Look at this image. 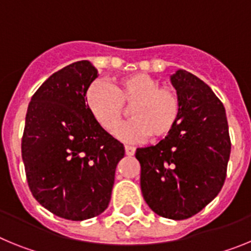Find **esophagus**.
Wrapping results in <instances>:
<instances>
[{"instance_id":"obj_1","label":"esophagus","mask_w":251,"mask_h":251,"mask_svg":"<svg viewBox=\"0 0 251 251\" xmlns=\"http://www.w3.org/2000/svg\"><path fill=\"white\" fill-rule=\"evenodd\" d=\"M124 150H126V154H127V156H133V154L136 153V148L132 147V146H126Z\"/></svg>"}]
</instances>
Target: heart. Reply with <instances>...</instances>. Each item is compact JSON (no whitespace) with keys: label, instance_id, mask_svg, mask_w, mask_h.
<instances>
[{"label":"heart","instance_id":"obj_1","mask_svg":"<svg viewBox=\"0 0 251 251\" xmlns=\"http://www.w3.org/2000/svg\"><path fill=\"white\" fill-rule=\"evenodd\" d=\"M86 105L93 118L105 132L113 133L130 106L133 119L115 131L124 142H139L152 137H168L178 123L181 99L176 89L161 85L151 75L137 73L119 77L112 85L95 81L86 92Z\"/></svg>","mask_w":251,"mask_h":251}]
</instances>
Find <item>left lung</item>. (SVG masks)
<instances>
[{
    "mask_svg": "<svg viewBox=\"0 0 251 251\" xmlns=\"http://www.w3.org/2000/svg\"><path fill=\"white\" fill-rule=\"evenodd\" d=\"M181 99V114L170 136L137 148L141 190L157 215L185 220L221 191L231 142L225 108L211 88L186 70L171 76Z\"/></svg>",
    "mask_w": 251,
    "mask_h": 251,
    "instance_id": "obj_1",
    "label": "left lung"
}]
</instances>
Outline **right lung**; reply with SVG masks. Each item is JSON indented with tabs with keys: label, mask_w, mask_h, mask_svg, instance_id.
<instances>
[{
	"label": "right lung",
	"mask_w": 251,
	"mask_h": 251,
	"mask_svg": "<svg viewBox=\"0 0 251 251\" xmlns=\"http://www.w3.org/2000/svg\"><path fill=\"white\" fill-rule=\"evenodd\" d=\"M97 69L81 60L54 73L26 113L22 161L32 196L66 220L98 216L108 207L124 147L93 118L85 104Z\"/></svg>",
	"instance_id": "right-lung-1"
}]
</instances>
